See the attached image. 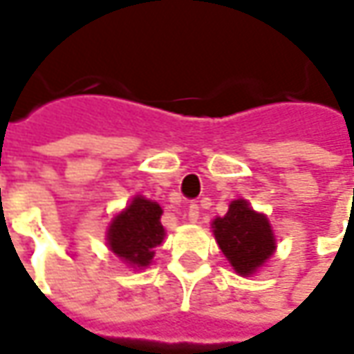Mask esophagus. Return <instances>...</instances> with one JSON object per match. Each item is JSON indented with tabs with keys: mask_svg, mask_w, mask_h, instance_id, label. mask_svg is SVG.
I'll return each mask as SVG.
<instances>
[{
	"mask_svg": "<svg viewBox=\"0 0 354 354\" xmlns=\"http://www.w3.org/2000/svg\"><path fill=\"white\" fill-rule=\"evenodd\" d=\"M198 218H200V206L196 202H190L188 204V220L190 222H198Z\"/></svg>",
	"mask_w": 354,
	"mask_h": 354,
	"instance_id": "1",
	"label": "esophagus"
}]
</instances>
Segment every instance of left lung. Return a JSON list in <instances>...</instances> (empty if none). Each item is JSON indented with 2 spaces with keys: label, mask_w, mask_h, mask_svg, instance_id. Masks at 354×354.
<instances>
[{
  "label": "left lung",
  "mask_w": 354,
  "mask_h": 354,
  "mask_svg": "<svg viewBox=\"0 0 354 354\" xmlns=\"http://www.w3.org/2000/svg\"><path fill=\"white\" fill-rule=\"evenodd\" d=\"M218 245L239 275H252L275 250V239L263 214H257L245 200H236L223 218L214 220Z\"/></svg>",
  "instance_id": "8db88e82"
}]
</instances>
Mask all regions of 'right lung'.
<instances>
[{
    "label": "right lung",
    "mask_w": 354,
    "mask_h": 354,
    "mask_svg": "<svg viewBox=\"0 0 354 354\" xmlns=\"http://www.w3.org/2000/svg\"><path fill=\"white\" fill-rule=\"evenodd\" d=\"M162 209L156 202L136 196L122 214H118L109 227V245L120 259L132 268L150 263L154 248L164 239L160 223Z\"/></svg>",
    "instance_id": "obj_1"
}]
</instances>
